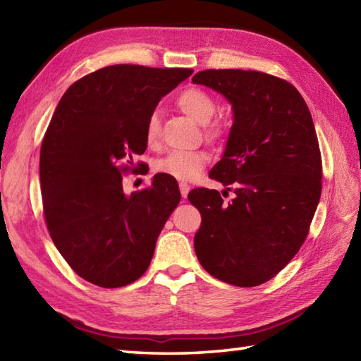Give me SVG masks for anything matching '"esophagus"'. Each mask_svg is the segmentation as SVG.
Instances as JSON below:
<instances>
[{"mask_svg": "<svg viewBox=\"0 0 361 361\" xmlns=\"http://www.w3.org/2000/svg\"><path fill=\"white\" fill-rule=\"evenodd\" d=\"M189 189H190V186L188 185V183H180V192H181V197H183V198L188 197Z\"/></svg>", "mask_w": 361, "mask_h": 361, "instance_id": "34e87169", "label": "esophagus"}]
</instances>
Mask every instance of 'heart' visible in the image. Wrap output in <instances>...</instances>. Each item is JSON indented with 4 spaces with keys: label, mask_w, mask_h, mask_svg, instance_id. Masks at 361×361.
<instances>
[{
    "label": "heart",
    "mask_w": 361,
    "mask_h": 361,
    "mask_svg": "<svg viewBox=\"0 0 361 361\" xmlns=\"http://www.w3.org/2000/svg\"><path fill=\"white\" fill-rule=\"evenodd\" d=\"M176 105L183 113H186L190 119L198 124H208L216 114L217 105L214 97L202 88H188L181 91L176 97ZM208 136H216L219 133L217 127H208ZM159 136V118L157 113H152L145 122V140L149 144L157 142ZM206 164V157L200 152H172L157 161V172L171 176L180 181H190L203 171Z\"/></svg>",
    "instance_id": "obj_1"
}]
</instances>
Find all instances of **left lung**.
<instances>
[{
	"mask_svg": "<svg viewBox=\"0 0 361 361\" xmlns=\"http://www.w3.org/2000/svg\"><path fill=\"white\" fill-rule=\"evenodd\" d=\"M192 82L231 104L224 157L209 176L235 194L231 203L216 189L188 195L202 214L195 255L214 278L256 287L274 278L307 237L323 175L315 126L299 91L274 75L206 70Z\"/></svg>",
	"mask_w": 361,
	"mask_h": 361,
	"instance_id": "1",
	"label": "left lung"
}]
</instances>
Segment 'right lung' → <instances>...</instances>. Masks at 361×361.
Returning <instances> with one entry per match:
<instances>
[{"label": "right lung", "instance_id": "obj_1", "mask_svg": "<svg viewBox=\"0 0 361 361\" xmlns=\"http://www.w3.org/2000/svg\"><path fill=\"white\" fill-rule=\"evenodd\" d=\"M188 68L113 65L74 82L60 99L40 150L43 211L51 239L80 278L124 287L147 270L158 235L180 203L176 180L157 173L127 195L122 173L147 149L145 122Z\"/></svg>", "mask_w": 361, "mask_h": 361}]
</instances>
